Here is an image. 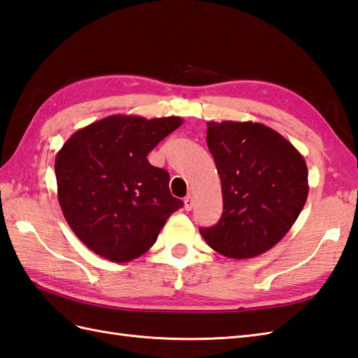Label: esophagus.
I'll return each mask as SVG.
<instances>
[{
  "label": "esophagus",
  "instance_id": "34e87169",
  "mask_svg": "<svg viewBox=\"0 0 358 358\" xmlns=\"http://www.w3.org/2000/svg\"><path fill=\"white\" fill-rule=\"evenodd\" d=\"M182 201H185V209L187 210V212H190L194 209V198L190 196V195H187L185 199H182Z\"/></svg>",
  "mask_w": 358,
  "mask_h": 358
}]
</instances>
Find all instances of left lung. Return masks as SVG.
Here are the masks:
<instances>
[{
    "label": "left lung",
    "instance_id": "left-lung-1",
    "mask_svg": "<svg viewBox=\"0 0 358 358\" xmlns=\"http://www.w3.org/2000/svg\"><path fill=\"white\" fill-rule=\"evenodd\" d=\"M206 140L224 206L220 221L199 234L227 257L262 255L288 234L306 203L303 157L279 132L253 122H209Z\"/></svg>",
    "mask_w": 358,
    "mask_h": 358
}]
</instances>
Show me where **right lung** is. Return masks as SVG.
Masks as SVG:
<instances>
[{"instance_id": "1", "label": "right lung", "mask_w": 358, "mask_h": 358, "mask_svg": "<svg viewBox=\"0 0 358 358\" xmlns=\"http://www.w3.org/2000/svg\"><path fill=\"white\" fill-rule=\"evenodd\" d=\"M182 119L110 115L74 132L56 155L64 217L90 250L129 262L154 245L166 220L182 207L171 195L168 171L146 155Z\"/></svg>"}]
</instances>
